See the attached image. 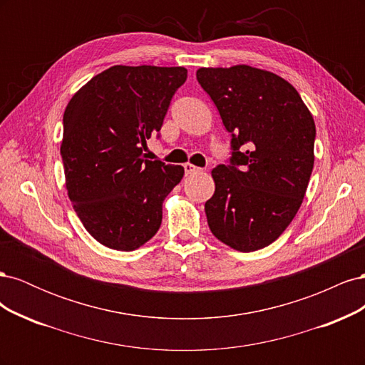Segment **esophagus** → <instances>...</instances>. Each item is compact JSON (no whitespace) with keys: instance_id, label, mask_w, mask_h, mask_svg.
I'll return each mask as SVG.
<instances>
[{"instance_id":"esophagus-1","label":"esophagus","mask_w":365,"mask_h":365,"mask_svg":"<svg viewBox=\"0 0 365 365\" xmlns=\"http://www.w3.org/2000/svg\"><path fill=\"white\" fill-rule=\"evenodd\" d=\"M184 172H185V175H193V173L201 172V169L196 168V165H193V164H190V163H185V164H184Z\"/></svg>"}]
</instances>
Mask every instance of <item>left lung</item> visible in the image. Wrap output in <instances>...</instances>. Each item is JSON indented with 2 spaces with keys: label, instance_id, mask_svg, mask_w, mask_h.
<instances>
[{
  "label": "left lung",
  "instance_id": "left-lung-1",
  "mask_svg": "<svg viewBox=\"0 0 365 365\" xmlns=\"http://www.w3.org/2000/svg\"><path fill=\"white\" fill-rule=\"evenodd\" d=\"M196 79L231 134L230 164L212 170L208 227L233 250L268 247L306 195L314 169L312 114L295 88L271 71L250 65L200 68Z\"/></svg>",
  "mask_w": 365,
  "mask_h": 365
}]
</instances>
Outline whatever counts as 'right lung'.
I'll use <instances>...</instances> for the list:
<instances>
[{"label":"right lung","instance_id":"right-lung-1","mask_svg":"<svg viewBox=\"0 0 365 365\" xmlns=\"http://www.w3.org/2000/svg\"><path fill=\"white\" fill-rule=\"evenodd\" d=\"M185 79L184 67L114 65L65 108L68 197L88 233L108 248L134 251L155 236L165 196L182 180V165L149 161L143 150Z\"/></svg>","mask_w":365,"mask_h":365}]
</instances>
